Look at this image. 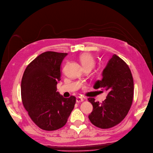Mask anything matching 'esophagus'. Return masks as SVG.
I'll list each match as a JSON object with an SVG mask.
<instances>
[{
  "label": "esophagus",
  "mask_w": 153,
  "mask_h": 153,
  "mask_svg": "<svg viewBox=\"0 0 153 153\" xmlns=\"http://www.w3.org/2000/svg\"><path fill=\"white\" fill-rule=\"evenodd\" d=\"M83 100H84V99L81 97H76V102H77V103H81Z\"/></svg>",
  "instance_id": "1"
}]
</instances>
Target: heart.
<instances>
[{"instance_id": "1", "label": "heart", "mask_w": 153, "mask_h": 153, "mask_svg": "<svg viewBox=\"0 0 153 153\" xmlns=\"http://www.w3.org/2000/svg\"><path fill=\"white\" fill-rule=\"evenodd\" d=\"M79 61L82 68L89 67L91 69H92V68L94 66L95 64L93 57L89 53H86L81 55L79 56Z\"/></svg>"}]
</instances>
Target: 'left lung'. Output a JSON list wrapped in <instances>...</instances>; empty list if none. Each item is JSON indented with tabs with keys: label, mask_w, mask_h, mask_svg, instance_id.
<instances>
[{
	"label": "left lung",
	"mask_w": 153,
	"mask_h": 153,
	"mask_svg": "<svg viewBox=\"0 0 153 153\" xmlns=\"http://www.w3.org/2000/svg\"><path fill=\"white\" fill-rule=\"evenodd\" d=\"M101 75V80L96 81L93 88L108 93L102 103L88 98L93 107L88 117L96 127L108 128L117 126L127 115L132 103L134 81L128 66L116 55L108 60Z\"/></svg>",
	"instance_id": "left-lung-1"
}]
</instances>
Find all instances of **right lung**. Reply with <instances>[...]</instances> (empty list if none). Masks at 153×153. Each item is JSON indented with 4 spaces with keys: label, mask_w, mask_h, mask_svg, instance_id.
Masks as SVG:
<instances>
[{
    "label": "right lung",
    "mask_w": 153,
    "mask_h": 153,
    "mask_svg": "<svg viewBox=\"0 0 153 153\" xmlns=\"http://www.w3.org/2000/svg\"><path fill=\"white\" fill-rule=\"evenodd\" d=\"M66 53L46 52L27 65L21 81L22 104L37 126L55 131L65 125L76 103V97L65 98L56 91L61 64Z\"/></svg>",
    "instance_id": "add662e5"
}]
</instances>
